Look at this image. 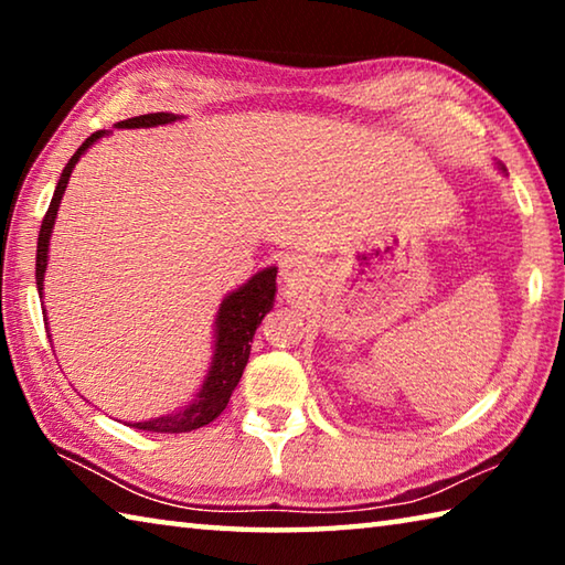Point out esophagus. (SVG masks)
<instances>
[{
    "label": "esophagus",
    "instance_id": "esophagus-1",
    "mask_svg": "<svg viewBox=\"0 0 565 565\" xmlns=\"http://www.w3.org/2000/svg\"><path fill=\"white\" fill-rule=\"evenodd\" d=\"M303 274H306V264L299 262V259H294V256H289V259L281 262V276H284V281L296 284V281H301Z\"/></svg>",
    "mask_w": 565,
    "mask_h": 565
}]
</instances>
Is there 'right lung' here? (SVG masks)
I'll return each instance as SVG.
<instances>
[{
    "label": "right lung",
    "mask_w": 565,
    "mask_h": 565,
    "mask_svg": "<svg viewBox=\"0 0 565 565\" xmlns=\"http://www.w3.org/2000/svg\"><path fill=\"white\" fill-rule=\"evenodd\" d=\"M177 119H181L179 114L157 111V114H141V117L117 121L114 127L149 129V127H161V124H171ZM107 134H109L107 129L94 131L92 137L74 151L70 164L64 167L60 181H56L52 204L46 209L44 222L40 228V242H36V291H40V299L44 296V274H46V262H50L52 228L56 222V212H60L66 184H70L72 171L76 167V161L82 159L84 151H87L94 141L107 137ZM274 296H276V266H269V269H262L259 274H254L244 286H238L236 291L224 296L214 321L212 366H209L204 384L196 391V396L191 398V404L181 406L179 411H171V414L149 418V420H137V424H129V426L139 428V431H151V434H184V431H194V428L212 424V420L226 408L228 398H232L234 388L238 384V379L244 374L248 351H252V339L256 329H259L262 319L274 309Z\"/></svg>",
    "instance_id": "1"
}]
</instances>
